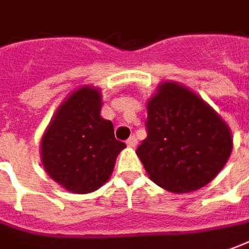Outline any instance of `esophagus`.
Masks as SVG:
<instances>
[{
  "label": "esophagus",
  "mask_w": 249,
  "mask_h": 249,
  "mask_svg": "<svg viewBox=\"0 0 249 249\" xmlns=\"http://www.w3.org/2000/svg\"><path fill=\"white\" fill-rule=\"evenodd\" d=\"M126 143H127V146L134 147L135 145H137V138H135L134 135H131V137L128 138L127 141H126Z\"/></svg>",
  "instance_id": "1"
}]
</instances>
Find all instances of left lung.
Here are the masks:
<instances>
[{"label":"left lung","instance_id":"1","mask_svg":"<svg viewBox=\"0 0 249 249\" xmlns=\"http://www.w3.org/2000/svg\"><path fill=\"white\" fill-rule=\"evenodd\" d=\"M147 137L137 147L149 178L172 193H190L217 176L232 152L225 122L194 92L161 84L147 102Z\"/></svg>","mask_w":249,"mask_h":249}]
</instances>
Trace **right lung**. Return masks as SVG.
I'll list each match as a JSON object with an SVG mask.
<instances>
[{
	"mask_svg": "<svg viewBox=\"0 0 249 249\" xmlns=\"http://www.w3.org/2000/svg\"><path fill=\"white\" fill-rule=\"evenodd\" d=\"M102 97L90 87L77 89L58 108L42 138V162L53 180L68 191L88 194L112 174L126 147L115 140L114 124L100 116Z\"/></svg>",
	"mask_w": 249,
	"mask_h": 249,
	"instance_id": "add662e5",
	"label": "right lung"
}]
</instances>
